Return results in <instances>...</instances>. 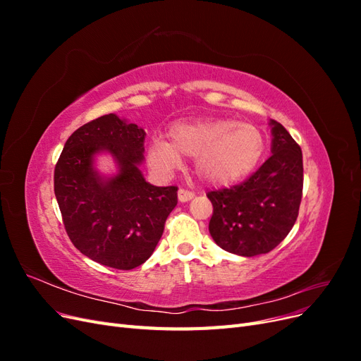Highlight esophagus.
<instances>
[{
  "label": "esophagus",
  "instance_id": "esophagus-1",
  "mask_svg": "<svg viewBox=\"0 0 361 361\" xmlns=\"http://www.w3.org/2000/svg\"><path fill=\"white\" fill-rule=\"evenodd\" d=\"M194 197V192L187 188H179L178 191V199L179 202H190Z\"/></svg>",
  "mask_w": 361,
  "mask_h": 361
}]
</instances>
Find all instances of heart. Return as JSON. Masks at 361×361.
<instances>
[{
  "label": "heart",
  "mask_w": 361,
  "mask_h": 361,
  "mask_svg": "<svg viewBox=\"0 0 361 361\" xmlns=\"http://www.w3.org/2000/svg\"><path fill=\"white\" fill-rule=\"evenodd\" d=\"M169 137L170 141L152 138L147 150L150 166L161 174H170L182 166V157L195 158L199 178L216 187L244 179L256 169L267 146L260 128L235 118L176 123Z\"/></svg>",
  "instance_id": "1"
}]
</instances>
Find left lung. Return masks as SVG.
I'll return each instance as SVG.
<instances>
[{
  "label": "left lung",
  "instance_id": "8db88e82",
  "mask_svg": "<svg viewBox=\"0 0 361 361\" xmlns=\"http://www.w3.org/2000/svg\"><path fill=\"white\" fill-rule=\"evenodd\" d=\"M272 155L256 173L207 192L214 206L209 233L218 247L238 256L269 253L297 221L302 197V154L285 126L271 120Z\"/></svg>",
  "mask_w": 361,
  "mask_h": 361
}]
</instances>
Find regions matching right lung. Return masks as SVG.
<instances>
[{
  "label": "right lung",
  "mask_w": 361,
  "mask_h": 361,
  "mask_svg": "<svg viewBox=\"0 0 361 361\" xmlns=\"http://www.w3.org/2000/svg\"><path fill=\"white\" fill-rule=\"evenodd\" d=\"M145 135V129L116 114L97 117L69 137L54 170V192L72 244L114 269L145 264L178 204V187L150 185L140 170ZM102 151L118 164L113 177L94 169Z\"/></svg>",
  "instance_id": "add662e5"
}]
</instances>
